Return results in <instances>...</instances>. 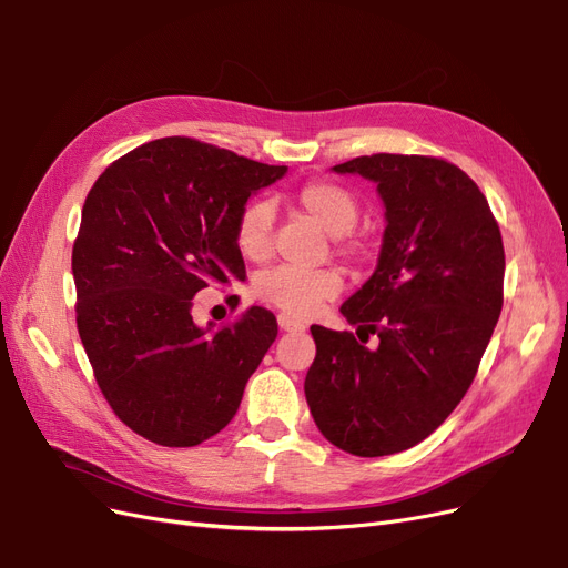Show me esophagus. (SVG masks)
I'll return each mask as SVG.
<instances>
[{
  "label": "esophagus",
  "mask_w": 568,
  "mask_h": 568,
  "mask_svg": "<svg viewBox=\"0 0 568 568\" xmlns=\"http://www.w3.org/2000/svg\"><path fill=\"white\" fill-rule=\"evenodd\" d=\"M277 324H280L282 331H303V328H305L301 322L291 320V317H286V315H280V317H277Z\"/></svg>",
  "instance_id": "34e87169"
}]
</instances>
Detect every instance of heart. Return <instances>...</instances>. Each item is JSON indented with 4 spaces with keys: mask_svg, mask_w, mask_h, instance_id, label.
I'll return each mask as SVG.
<instances>
[{
    "mask_svg": "<svg viewBox=\"0 0 568 568\" xmlns=\"http://www.w3.org/2000/svg\"><path fill=\"white\" fill-rule=\"evenodd\" d=\"M298 206L324 227L331 237H345L359 221L357 197L347 187L334 181H310L296 194ZM272 227H275V206L270 200L248 202L237 216L234 240L240 251L251 261H263L272 251ZM341 291V275L336 270H293L275 267L256 282L258 296L284 310L293 317H307L326 298Z\"/></svg>",
    "mask_w": 568,
    "mask_h": 568,
    "instance_id": "obj_1",
    "label": "heart"
}]
</instances>
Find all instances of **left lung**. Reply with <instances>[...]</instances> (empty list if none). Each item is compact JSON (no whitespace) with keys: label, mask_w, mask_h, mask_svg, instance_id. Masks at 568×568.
Listing matches in <instances>:
<instances>
[{"label":"left lung","mask_w":568,"mask_h":568,"mask_svg":"<svg viewBox=\"0 0 568 568\" xmlns=\"http://www.w3.org/2000/svg\"><path fill=\"white\" fill-rule=\"evenodd\" d=\"M334 171L376 183L387 225L374 275L341 305L357 336L310 328L305 397L331 444L389 456L433 435L473 385L503 307V237L477 183L446 160L381 152Z\"/></svg>","instance_id":"left-lung-1"}]
</instances>
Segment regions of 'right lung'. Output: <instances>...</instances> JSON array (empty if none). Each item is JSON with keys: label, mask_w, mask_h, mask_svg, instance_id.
I'll return each mask as SVG.
<instances>
[{"label": "right lung", "mask_w": 568, "mask_h": 568, "mask_svg": "<svg viewBox=\"0 0 568 568\" xmlns=\"http://www.w3.org/2000/svg\"><path fill=\"white\" fill-rule=\"evenodd\" d=\"M284 173L169 135L112 162L87 194L72 248L77 328L98 387L141 437L197 446L237 414L277 320L253 305L202 328L192 298L213 282H244L234 225L251 194Z\"/></svg>", "instance_id": "1"}]
</instances>
